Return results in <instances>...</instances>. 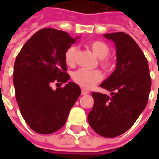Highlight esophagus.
<instances>
[{
  "label": "esophagus",
  "instance_id": "esophagus-1",
  "mask_svg": "<svg viewBox=\"0 0 159 159\" xmlns=\"http://www.w3.org/2000/svg\"><path fill=\"white\" fill-rule=\"evenodd\" d=\"M89 93V92L88 91V90H86V89H81V94H82V95H88Z\"/></svg>",
  "mask_w": 159,
  "mask_h": 159
}]
</instances>
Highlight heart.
I'll return each instance as SVG.
<instances>
[{"label":"heart","instance_id":"b5f03b06","mask_svg":"<svg viewBox=\"0 0 159 159\" xmlns=\"http://www.w3.org/2000/svg\"><path fill=\"white\" fill-rule=\"evenodd\" d=\"M90 48L98 58H100L101 66L106 70H110L112 68V62L108 59L107 57L110 54V48L106 43L101 40H95L90 43ZM78 48L76 46H70L64 54V60L67 65L73 66L76 63ZM73 80L84 89H91L96 83L102 80V74L100 70H89L85 69H79L72 74Z\"/></svg>","mask_w":159,"mask_h":159}]
</instances>
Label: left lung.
Wrapping results in <instances>:
<instances>
[{"instance_id": "8db88e82", "label": "left lung", "mask_w": 159, "mask_h": 159, "mask_svg": "<svg viewBox=\"0 0 159 159\" xmlns=\"http://www.w3.org/2000/svg\"><path fill=\"white\" fill-rule=\"evenodd\" d=\"M116 47V69L100 87L111 96L93 92L90 126L103 137H116L136 121L148 102L151 80L148 61L134 40L125 33L104 34Z\"/></svg>"}]
</instances>
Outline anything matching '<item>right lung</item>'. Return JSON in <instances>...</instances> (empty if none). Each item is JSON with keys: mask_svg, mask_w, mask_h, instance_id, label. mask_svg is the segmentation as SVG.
<instances>
[{"mask_svg": "<svg viewBox=\"0 0 159 159\" xmlns=\"http://www.w3.org/2000/svg\"><path fill=\"white\" fill-rule=\"evenodd\" d=\"M77 39L60 30L43 28L25 42L16 58V99L25 121L38 134H49L62 128L80 95L74 82L56 90L51 88L53 82L62 85L69 80L64 54Z\"/></svg>", "mask_w": 159, "mask_h": 159, "instance_id": "add662e5", "label": "right lung"}]
</instances>
